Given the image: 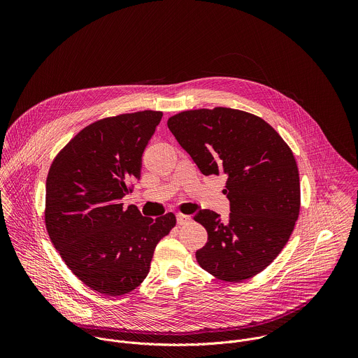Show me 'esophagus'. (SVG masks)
I'll return each mask as SVG.
<instances>
[{
  "mask_svg": "<svg viewBox=\"0 0 358 358\" xmlns=\"http://www.w3.org/2000/svg\"><path fill=\"white\" fill-rule=\"evenodd\" d=\"M177 222L180 225H185L191 222V217L189 215H184V214H177Z\"/></svg>",
  "mask_w": 358,
  "mask_h": 358,
  "instance_id": "obj_1",
  "label": "esophagus"
}]
</instances>
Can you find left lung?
I'll use <instances>...</instances> for the list:
<instances>
[{
	"mask_svg": "<svg viewBox=\"0 0 358 358\" xmlns=\"http://www.w3.org/2000/svg\"><path fill=\"white\" fill-rule=\"evenodd\" d=\"M167 126L203 176H227L228 221L210 210L194 217L208 232L196 262L224 282L258 275L282 252L299 218L290 147L264 119L229 108L181 112Z\"/></svg>",
	"mask_w": 358,
	"mask_h": 358,
	"instance_id": "left-lung-1",
	"label": "left lung"
}]
</instances>
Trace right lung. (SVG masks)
<instances>
[{
	"label": "right lung",
	"instance_id": "obj_1",
	"mask_svg": "<svg viewBox=\"0 0 358 358\" xmlns=\"http://www.w3.org/2000/svg\"><path fill=\"white\" fill-rule=\"evenodd\" d=\"M162 117L144 110L97 120L58 152L48 173V235L72 273L106 296L134 290L176 227L173 213L152 220L120 201L140 178L143 151Z\"/></svg>",
	"mask_w": 358,
	"mask_h": 358
}]
</instances>
